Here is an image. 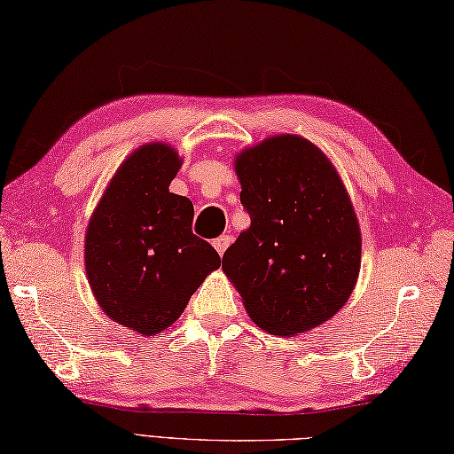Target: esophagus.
<instances>
[{
	"label": "esophagus",
	"instance_id": "34e87169",
	"mask_svg": "<svg viewBox=\"0 0 454 454\" xmlns=\"http://www.w3.org/2000/svg\"><path fill=\"white\" fill-rule=\"evenodd\" d=\"M230 244H232V238H230V236H220V238L215 239V244H212V246H215L218 255H224V252H226Z\"/></svg>",
	"mask_w": 454,
	"mask_h": 454
}]
</instances>
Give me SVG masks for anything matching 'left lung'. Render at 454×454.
Instances as JSON below:
<instances>
[{
    "mask_svg": "<svg viewBox=\"0 0 454 454\" xmlns=\"http://www.w3.org/2000/svg\"><path fill=\"white\" fill-rule=\"evenodd\" d=\"M252 224L222 257L247 316L273 335L322 325L349 301L361 269V228L325 153L277 134L234 158Z\"/></svg>",
    "mask_w": 454,
    "mask_h": 454,
    "instance_id": "obj_1",
    "label": "left lung"
}]
</instances>
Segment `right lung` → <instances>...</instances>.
Masks as SVG:
<instances>
[{"mask_svg": "<svg viewBox=\"0 0 454 454\" xmlns=\"http://www.w3.org/2000/svg\"><path fill=\"white\" fill-rule=\"evenodd\" d=\"M183 158L148 142L114 171L85 230V275L101 310L140 335L166 330L220 267L216 249L191 232L192 202L169 192Z\"/></svg>", "mask_w": 454, "mask_h": 454, "instance_id": "obj_1", "label": "right lung"}]
</instances>
